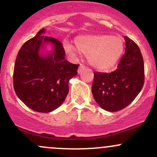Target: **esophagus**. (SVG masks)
Returning <instances> with one entry per match:
<instances>
[{
	"label": "esophagus",
	"mask_w": 157,
	"mask_h": 157,
	"mask_svg": "<svg viewBox=\"0 0 157 157\" xmlns=\"http://www.w3.org/2000/svg\"><path fill=\"white\" fill-rule=\"evenodd\" d=\"M85 69H86V66H85L83 64H80V67L78 68V74L82 72Z\"/></svg>",
	"instance_id": "1"
}]
</instances>
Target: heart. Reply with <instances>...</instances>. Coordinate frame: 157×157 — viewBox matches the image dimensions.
Wrapping results in <instances>:
<instances>
[{"mask_svg": "<svg viewBox=\"0 0 157 157\" xmlns=\"http://www.w3.org/2000/svg\"><path fill=\"white\" fill-rule=\"evenodd\" d=\"M75 46L80 54L88 56L93 67L106 71L115 66L123 52L122 40L117 36L106 35H82L75 38ZM66 51L74 54L75 48L64 43Z\"/></svg>", "mask_w": 157, "mask_h": 157, "instance_id": "heart-1", "label": "heart"}]
</instances>
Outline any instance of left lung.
Here are the masks:
<instances>
[{"label":"left lung","mask_w":157,"mask_h":157,"mask_svg":"<svg viewBox=\"0 0 157 157\" xmlns=\"http://www.w3.org/2000/svg\"><path fill=\"white\" fill-rule=\"evenodd\" d=\"M125 52L111 73L96 71L91 86L99 105L111 112L125 109L133 102L145 82L144 61L140 48L134 40L124 37Z\"/></svg>","instance_id":"left-lung-1"}]
</instances>
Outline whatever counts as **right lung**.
Here are the masks:
<instances>
[{"label":"right lung","mask_w":157,"mask_h":157,"mask_svg":"<svg viewBox=\"0 0 157 157\" xmlns=\"http://www.w3.org/2000/svg\"><path fill=\"white\" fill-rule=\"evenodd\" d=\"M42 29L19 50L15 63L13 84L16 94L37 112H51L62 105L68 93V81L77 74L79 64L65 59L62 43L45 36ZM53 44L55 49L46 57L39 55L41 45Z\"/></svg>","instance_id":"1"}]
</instances>
